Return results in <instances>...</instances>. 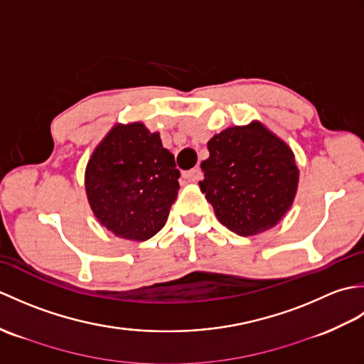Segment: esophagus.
<instances>
[{
    "instance_id": "obj_1",
    "label": "esophagus",
    "mask_w": 364,
    "mask_h": 364,
    "mask_svg": "<svg viewBox=\"0 0 364 364\" xmlns=\"http://www.w3.org/2000/svg\"><path fill=\"white\" fill-rule=\"evenodd\" d=\"M183 175H184V178H188V180L196 181V180H200V178H202V170H200L198 167H194L191 170H186V172H184Z\"/></svg>"
}]
</instances>
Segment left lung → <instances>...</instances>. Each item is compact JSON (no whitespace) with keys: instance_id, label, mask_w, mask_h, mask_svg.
I'll use <instances>...</instances> for the list:
<instances>
[{"instance_id":"1","label":"left lung","mask_w":364,"mask_h":364,"mask_svg":"<svg viewBox=\"0 0 364 364\" xmlns=\"http://www.w3.org/2000/svg\"><path fill=\"white\" fill-rule=\"evenodd\" d=\"M200 189L218 219L239 236L258 235L283 219L297 191L291 149L261 125L233 127L208 142Z\"/></svg>"}]
</instances>
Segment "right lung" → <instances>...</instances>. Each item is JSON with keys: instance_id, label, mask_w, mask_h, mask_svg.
Instances as JSON below:
<instances>
[{"instance_id": "1", "label": "right lung", "mask_w": 364, "mask_h": 364, "mask_svg": "<svg viewBox=\"0 0 364 364\" xmlns=\"http://www.w3.org/2000/svg\"><path fill=\"white\" fill-rule=\"evenodd\" d=\"M175 156L142 123L114 127L86 168V192L103 227L146 241L166 225L180 189Z\"/></svg>"}]
</instances>
